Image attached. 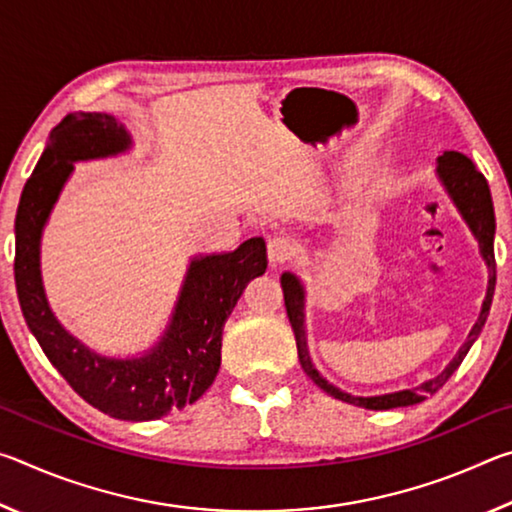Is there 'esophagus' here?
<instances>
[{
	"label": "esophagus",
	"mask_w": 512,
	"mask_h": 512,
	"mask_svg": "<svg viewBox=\"0 0 512 512\" xmlns=\"http://www.w3.org/2000/svg\"><path fill=\"white\" fill-rule=\"evenodd\" d=\"M293 255H296V246L289 237L268 239V259H271L273 266L287 264Z\"/></svg>",
	"instance_id": "esophagus-1"
}]
</instances>
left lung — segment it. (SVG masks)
Returning <instances> with one entry per match:
<instances>
[{
	"mask_svg": "<svg viewBox=\"0 0 512 512\" xmlns=\"http://www.w3.org/2000/svg\"><path fill=\"white\" fill-rule=\"evenodd\" d=\"M438 173L440 180H443L449 196L454 198V203L458 210H461L463 219L470 225L474 237L479 239L481 246V255L488 264L490 271V280H488V293H485L483 300V309L481 316L476 320V325L472 327L470 336L463 343V348L458 350L454 361L440 372L438 377H433L424 384L409 388V391H400V393H391V395H379V397H352L348 393L339 391V388L327 384V381L318 375V370L311 366L309 352H307V339H305V314H302V307H305V293H302L300 282L293 277L291 273L282 275V291H284V307H287V316L289 323L293 327V334H296V345H298V359L305 368L307 377L314 381L318 388H323L327 395L336 397V400L348 402L354 406H363V409H372V411H386V409H397V406H411V404H420L427 400L429 395H433L438 388L445 386V381L454 375V370L461 366V361L465 359L467 350L472 348V343L476 341V336L481 334V329L485 325V318H488V311L492 305V293H495V282H497V262H495V246H492V239H495V210H492V198H490V187L488 180L483 178V173L474 167L470 158H465L463 153L456 151H445L438 158Z\"/></svg>",
	"mask_w": 512,
	"mask_h": 512,
	"instance_id": "1",
	"label": "left lung"
}]
</instances>
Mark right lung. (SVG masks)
<instances>
[{"label": "right lung", "mask_w": 512, "mask_h": 512, "mask_svg": "<svg viewBox=\"0 0 512 512\" xmlns=\"http://www.w3.org/2000/svg\"><path fill=\"white\" fill-rule=\"evenodd\" d=\"M22 189L15 216V287L24 320L42 352L69 386L94 409L117 420H158L194 404L221 366V334L253 277L266 271V241L253 237L235 253L192 262L176 314L158 348L140 359H106L60 327L40 282V235L72 162L128 149L131 137L101 112L67 115Z\"/></svg>", "instance_id": "obj_1"}]
</instances>
